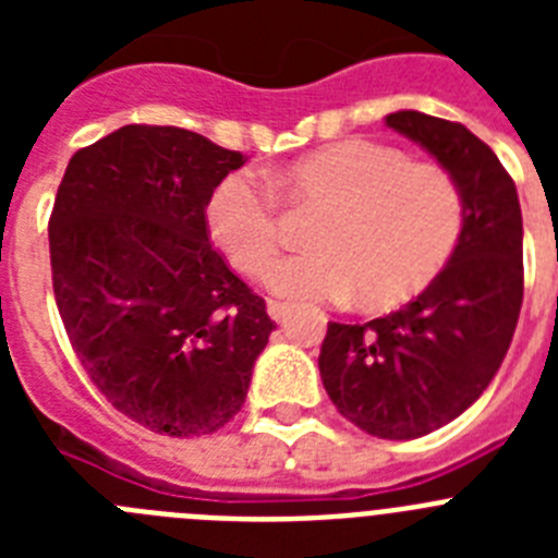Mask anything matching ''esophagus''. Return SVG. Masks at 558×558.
Listing matches in <instances>:
<instances>
[{"instance_id":"34e87169","label":"esophagus","mask_w":558,"mask_h":558,"mask_svg":"<svg viewBox=\"0 0 558 558\" xmlns=\"http://www.w3.org/2000/svg\"><path fill=\"white\" fill-rule=\"evenodd\" d=\"M268 315L274 318L276 324H282L284 318L290 315V304L288 302H276V299H270L268 302Z\"/></svg>"}]
</instances>
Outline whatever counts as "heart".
Masks as SVG:
<instances>
[{"label":"heart","instance_id":"obj_1","mask_svg":"<svg viewBox=\"0 0 558 558\" xmlns=\"http://www.w3.org/2000/svg\"><path fill=\"white\" fill-rule=\"evenodd\" d=\"M270 181L295 209H322L307 231L313 251L270 274V288L290 299L357 295L366 310L399 307L436 282L463 234L466 204L456 175L383 142H332ZM206 229L229 263L254 279L282 251L279 206L254 172H231L211 190Z\"/></svg>","mask_w":558,"mask_h":558}]
</instances>
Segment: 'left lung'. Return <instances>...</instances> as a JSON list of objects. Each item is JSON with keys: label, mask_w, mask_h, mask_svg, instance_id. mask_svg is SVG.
<instances>
[{"label": "left lung", "mask_w": 558, "mask_h": 558, "mask_svg": "<svg viewBox=\"0 0 558 558\" xmlns=\"http://www.w3.org/2000/svg\"><path fill=\"white\" fill-rule=\"evenodd\" d=\"M386 125L456 175L463 234L411 304L368 324L329 322L318 368L340 416L368 436L405 441L461 416L509 352L522 307V215L506 167L461 122L397 111Z\"/></svg>", "instance_id": "1"}]
</instances>
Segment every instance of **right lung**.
<instances>
[{
    "label": "right lung",
    "mask_w": 558,
    "mask_h": 558,
    "mask_svg": "<svg viewBox=\"0 0 558 558\" xmlns=\"http://www.w3.org/2000/svg\"><path fill=\"white\" fill-rule=\"evenodd\" d=\"M245 156L125 125L69 159L49 218L52 290L97 391L161 436L236 416L276 324L211 248L206 201Z\"/></svg>",
    "instance_id": "obj_1"
}]
</instances>
